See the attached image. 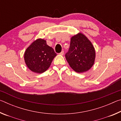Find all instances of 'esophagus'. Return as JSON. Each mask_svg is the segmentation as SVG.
Returning a JSON list of instances; mask_svg holds the SVG:
<instances>
[{"instance_id":"obj_1","label":"esophagus","mask_w":121,"mask_h":121,"mask_svg":"<svg viewBox=\"0 0 121 121\" xmlns=\"http://www.w3.org/2000/svg\"><path fill=\"white\" fill-rule=\"evenodd\" d=\"M64 54V52L62 51V52H61L60 53V55H61V56H63V55Z\"/></svg>"}]
</instances>
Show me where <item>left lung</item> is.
<instances>
[{
  "label": "left lung",
  "mask_w": 121,
  "mask_h": 121,
  "mask_svg": "<svg viewBox=\"0 0 121 121\" xmlns=\"http://www.w3.org/2000/svg\"><path fill=\"white\" fill-rule=\"evenodd\" d=\"M65 58L73 70L82 73L90 70L95 63V51L93 44L83 34L71 37L70 48Z\"/></svg>",
  "instance_id": "left-lung-1"
}]
</instances>
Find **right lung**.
I'll return each mask as SVG.
<instances>
[{
    "label": "right lung",
    "mask_w": 121,
    "mask_h": 121,
    "mask_svg": "<svg viewBox=\"0 0 121 121\" xmlns=\"http://www.w3.org/2000/svg\"><path fill=\"white\" fill-rule=\"evenodd\" d=\"M56 56L54 50L47 45L45 40L38 38L26 49L24 60L30 70L41 73L48 70Z\"/></svg>",
    "instance_id": "add662e5"
}]
</instances>
